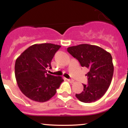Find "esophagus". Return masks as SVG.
<instances>
[{
    "mask_svg": "<svg viewBox=\"0 0 128 128\" xmlns=\"http://www.w3.org/2000/svg\"><path fill=\"white\" fill-rule=\"evenodd\" d=\"M68 80L70 82V83H73V82H74V80L73 79H68Z\"/></svg>",
    "mask_w": 128,
    "mask_h": 128,
    "instance_id": "esophagus-1",
    "label": "esophagus"
}]
</instances>
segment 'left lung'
I'll return each instance as SVG.
<instances>
[{
    "label": "left lung",
    "mask_w": 128,
    "mask_h": 128,
    "mask_svg": "<svg viewBox=\"0 0 128 128\" xmlns=\"http://www.w3.org/2000/svg\"><path fill=\"white\" fill-rule=\"evenodd\" d=\"M67 50L78 59L82 67L89 70L86 74L88 84H83V91L76 94L77 98L85 103L101 98L109 88L112 78L114 64L111 54L101 47L86 44L69 47Z\"/></svg>",
    "instance_id": "1"
}]
</instances>
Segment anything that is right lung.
<instances>
[{"label": "right lung", "mask_w": 128, "mask_h": 128, "mask_svg": "<svg viewBox=\"0 0 128 128\" xmlns=\"http://www.w3.org/2000/svg\"><path fill=\"white\" fill-rule=\"evenodd\" d=\"M60 45L50 43L28 47L15 63V77L22 93L31 100L43 102L56 94L64 81L62 77L48 74L50 63Z\"/></svg>", "instance_id": "right-lung-1"}]
</instances>
